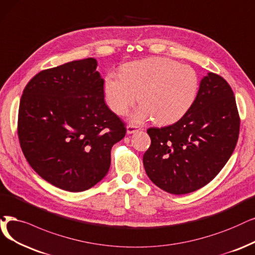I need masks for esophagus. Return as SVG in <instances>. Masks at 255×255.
Here are the masks:
<instances>
[{"label":"esophagus","mask_w":255,"mask_h":255,"mask_svg":"<svg viewBox=\"0 0 255 255\" xmlns=\"http://www.w3.org/2000/svg\"><path fill=\"white\" fill-rule=\"evenodd\" d=\"M140 129H141V128L138 127V126L128 125V126L127 127V133H128V134H134V133H136V131H138V130H140Z\"/></svg>","instance_id":"esophagus-1"}]
</instances>
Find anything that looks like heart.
<instances>
[{
  "label": "heart",
  "mask_w": 255,
  "mask_h": 255,
  "mask_svg": "<svg viewBox=\"0 0 255 255\" xmlns=\"http://www.w3.org/2000/svg\"><path fill=\"white\" fill-rule=\"evenodd\" d=\"M200 88L197 71L166 57H151L126 64L120 76L109 74L105 97L109 108L122 116L138 100L142 104L134 121L155 118L160 125L175 122L195 103Z\"/></svg>",
  "instance_id": "b5f03b06"
}]
</instances>
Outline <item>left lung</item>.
Wrapping results in <instances>:
<instances>
[{
	"label": "left lung",
	"instance_id": "obj_1",
	"mask_svg": "<svg viewBox=\"0 0 255 255\" xmlns=\"http://www.w3.org/2000/svg\"><path fill=\"white\" fill-rule=\"evenodd\" d=\"M240 116L227 81L209 72L198 96L176 124L150 128L143 165L151 182L172 195L196 191L215 178L236 148Z\"/></svg>",
	"mask_w": 255,
	"mask_h": 255
}]
</instances>
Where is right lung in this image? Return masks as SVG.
<instances>
[{
    "label": "right lung",
    "instance_id": "obj_1",
    "mask_svg": "<svg viewBox=\"0 0 255 255\" xmlns=\"http://www.w3.org/2000/svg\"><path fill=\"white\" fill-rule=\"evenodd\" d=\"M97 60L89 57L40 71L23 91L17 135L24 156L44 180L84 191L103 180L111 149L126 136L105 103Z\"/></svg>",
    "mask_w": 255,
    "mask_h": 255
}]
</instances>
